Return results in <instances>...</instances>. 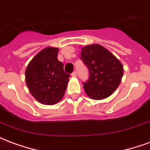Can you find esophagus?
I'll use <instances>...</instances> for the list:
<instances>
[{"mask_svg":"<svg viewBox=\"0 0 150 150\" xmlns=\"http://www.w3.org/2000/svg\"><path fill=\"white\" fill-rule=\"evenodd\" d=\"M71 76L72 77H76V76H77V74H76V72H73V73H72L71 74Z\"/></svg>","mask_w":150,"mask_h":150,"instance_id":"34e87169","label":"esophagus"}]
</instances>
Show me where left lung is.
Instances as JSON below:
<instances>
[{"instance_id":"obj_1","label":"left lung","mask_w":150,"mask_h":150,"mask_svg":"<svg viewBox=\"0 0 150 150\" xmlns=\"http://www.w3.org/2000/svg\"><path fill=\"white\" fill-rule=\"evenodd\" d=\"M81 59L89 69V79L83 83L85 93L96 100L108 98L121 82L122 63L108 49L100 44L81 48Z\"/></svg>"}]
</instances>
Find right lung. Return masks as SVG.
I'll list each match as a JSON object with an SVG mask.
<instances>
[{
	"instance_id": "right-lung-1",
	"label": "right lung",
	"mask_w": 150,
	"mask_h": 150,
	"mask_svg": "<svg viewBox=\"0 0 150 150\" xmlns=\"http://www.w3.org/2000/svg\"><path fill=\"white\" fill-rule=\"evenodd\" d=\"M58 52L57 47L44 48L31 59L25 70L28 89L40 104L54 105L65 94L70 75L58 60Z\"/></svg>"
}]
</instances>
